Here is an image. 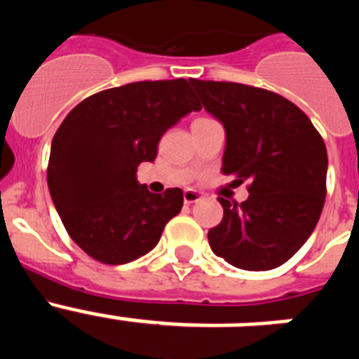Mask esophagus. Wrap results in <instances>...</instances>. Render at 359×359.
Masks as SVG:
<instances>
[{"instance_id": "esophagus-1", "label": "esophagus", "mask_w": 359, "mask_h": 359, "mask_svg": "<svg viewBox=\"0 0 359 359\" xmlns=\"http://www.w3.org/2000/svg\"><path fill=\"white\" fill-rule=\"evenodd\" d=\"M199 199H201V196H199L196 190H185V192H183V201H185L187 205L198 203Z\"/></svg>"}]
</instances>
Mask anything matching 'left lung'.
I'll list each match as a JSON object with an SVG mask.
<instances>
[{
  "label": "left lung",
  "instance_id": "8db88e82",
  "mask_svg": "<svg viewBox=\"0 0 359 359\" xmlns=\"http://www.w3.org/2000/svg\"><path fill=\"white\" fill-rule=\"evenodd\" d=\"M203 106L226 129L223 174L248 182L243 203L217 198L223 221L208 230L215 255L248 271L282 266L302 248L327 194V149L298 106L239 82L192 79Z\"/></svg>",
  "mask_w": 359,
  "mask_h": 359
}]
</instances>
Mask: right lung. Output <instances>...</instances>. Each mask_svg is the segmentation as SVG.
I'll list each match as a JSON object with an SVG mask.
<instances>
[{
  "label": "right lung",
  "instance_id": "1",
  "mask_svg": "<svg viewBox=\"0 0 359 359\" xmlns=\"http://www.w3.org/2000/svg\"><path fill=\"white\" fill-rule=\"evenodd\" d=\"M201 104L189 81H142L98 91L57 129L48 189L68 236L102 264H126L151 252L182 212L183 190L151 194L136 167L154 161L163 133Z\"/></svg>",
  "mask_w": 359,
  "mask_h": 359
}]
</instances>
